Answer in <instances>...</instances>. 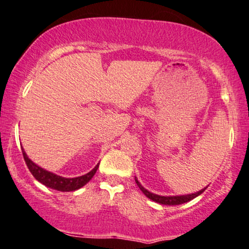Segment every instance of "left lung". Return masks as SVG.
Returning <instances> with one entry per match:
<instances>
[{
	"label": "left lung",
	"instance_id": "obj_1",
	"mask_svg": "<svg viewBox=\"0 0 249 249\" xmlns=\"http://www.w3.org/2000/svg\"><path fill=\"white\" fill-rule=\"evenodd\" d=\"M135 182L137 184V186H139L140 190L149 199L156 201V203L159 204H162V205H179V204H184V203H188L191 199H194V198L198 197L200 194H203L204 191H205V189L200 190V191L196 192V194H191V195H185V196H174V197H164V196H159V195H155V194H151V192H149L147 189H144L143 186L140 184L139 180L135 178Z\"/></svg>",
	"mask_w": 249,
	"mask_h": 249
}]
</instances>
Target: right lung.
<instances>
[{
  "label": "right lung",
  "instance_id": "1",
  "mask_svg": "<svg viewBox=\"0 0 249 249\" xmlns=\"http://www.w3.org/2000/svg\"><path fill=\"white\" fill-rule=\"evenodd\" d=\"M22 153L26 163V166L29 168V170H30L32 176L36 178L38 182L44 184V185L48 186V188L57 190V191L69 192V191H74V190L83 188L85 184H87L90 179H92L99 168V164H98L92 171H89V174L84 175V176L75 177V178H64V177L57 176V175L52 174V172L44 170V169L40 168V166L35 164L31 160H29V157L26 156V154L24 153L23 149H22Z\"/></svg>",
  "mask_w": 249,
  "mask_h": 249
}]
</instances>
